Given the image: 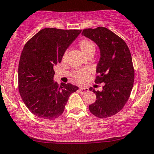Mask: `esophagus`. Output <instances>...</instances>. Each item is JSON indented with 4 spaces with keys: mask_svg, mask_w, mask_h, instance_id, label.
I'll use <instances>...</instances> for the list:
<instances>
[{
    "mask_svg": "<svg viewBox=\"0 0 154 154\" xmlns=\"http://www.w3.org/2000/svg\"><path fill=\"white\" fill-rule=\"evenodd\" d=\"M88 91H89V89H88L87 88H83V87H81V88H79V92L81 94H84V93L87 92Z\"/></svg>",
    "mask_w": 154,
    "mask_h": 154,
    "instance_id": "esophagus-1",
    "label": "esophagus"
}]
</instances>
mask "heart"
Masks as SVG:
<instances>
[{"instance_id": "heart-1", "label": "heart", "mask_w": 154, "mask_h": 154, "mask_svg": "<svg viewBox=\"0 0 154 154\" xmlns=\"http://www.w3.org/2000/svg\"><path fill=\"white\" fill-rule=\"evenodd\" d=\"M79 46L82 52L84 54L85 57H87L89 55H94L95 52V46L92 42L89 39H82L79 41ZM88 71L86 70H78L73 72L72 77L74 80L78 83H82L86 80V76H87Z\"/></svg>"}]
</instances>
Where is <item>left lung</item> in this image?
<instances>
[{
	"instance_id": "1",
	"label": "left lung",
	"mask_w": 154,
	"mask_h": 154,
	"mask_svg": "<svg viewBox=\"0 0 154 154\" xmlns=\"http://www.w3.org/2000/svg\"><path fill=\"white\" fill-rule=\"evenodd\" d=\"M82 34L99 47L95 83H104L102 91L89 88L95 93L96 101L89 109L98 118H108L119 113L130 96L134 79L131 53L125 41L106 27L85 29Z\"/></svg>"
}]
</instances>
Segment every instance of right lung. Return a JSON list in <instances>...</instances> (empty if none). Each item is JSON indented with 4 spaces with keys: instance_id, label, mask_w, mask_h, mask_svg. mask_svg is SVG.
Listing matches in <instances>:
<instances>
[{
    "instance_id": "obj_1",
    "label": "right lung",
    "mask_w": 154,
    "mask_h": 154,
    "mask_svg": "<svg viewBox=\"0 0 154 154\" xmlns=\"http://www.w3.org/2000/svg\"><path fill=\"white\" fill-rule=\"evenodd\" d=\"M82 30L44 28L26 43L18 68L19 91L29 110L52 120L63 114L69 97L79 87L54 82V66Z\"/></svg>"
}]
</instances>
